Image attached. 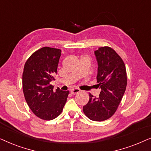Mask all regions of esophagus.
I'll list each match as a JSON object with an SVG mask.
<instances>
[{
	"label": "esophagus",
	"mask_w": 151,
	"mask_h": 151,
	"mask_svg": "<svg viewBox=\"0 0 151 151\" xmlns=\"http://www.w3.org/2000/svg\"><path fill=\"white\" fill-rule=\"evenodd\" d=\"M80 91H81V90H80L79 88H73V89L70 90V93L72 94H75L79 93Z\"/></svg>",
	"instance_id": "esophagus-1"
}]
</instances>
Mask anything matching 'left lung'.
Listing matches in <instances>:
<instances>
[{
    "instance_id": "1",
    "label": "left lung",
    "mask_w": 151,
    "mask_h": 151,
    "mask_svg": "<svg viewBox=\"0 0 151 151\" xmlns=\"http://www.w3.org/2000/svg\"><path fill=\"white\" fill-rule=\"evenodd\" d=\"M98 63L96 80L101 89L99 97L89 94L88 103L83 107L90 119L102 122L116 112L127 85L126 66L123 60L112 48L105 46L94 51Z\"/></svg>"
}]
</instances>
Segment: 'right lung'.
Here are the masks:
<instances>
[{
  "instance_id": "add662e5",
  "label": "right lung",
  "mask_w": 151,
  "mask_h": 151,
  "mask_svg": "<svg viewBox=\"0 0 151 151\" xmlns=\"http://www.w3.org/2000/svg\"><path fill=\"white\" fill-rule=\"evenodd\" d=\"M61 50L43 47L34 52L25 62L23 90L27 105L33 113L43 120H52L61 113L69 91L53 90Z\"/></svg>"
}]
</instances>
